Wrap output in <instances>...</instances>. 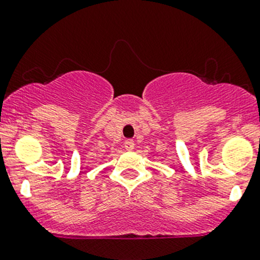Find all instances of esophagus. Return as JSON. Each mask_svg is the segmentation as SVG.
<instances>
[{"instance_id":"34e87169","label":"esophagus","mask_w":260,"mask_h":260,"mask_svg":"<svg viewBox=\"0 0 260 260\" xmlns=\"http://www.w3.org/2000/svg\"><path fill=\"white\" fill-rule=\"evenodd\" d=\"M124 148L127 149V151H132V149L135 148V142H133L132 140H127L124 142Z\"/></svg>"}]
</instances>
